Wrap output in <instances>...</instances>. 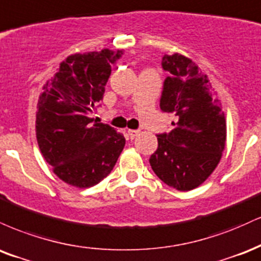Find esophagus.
<instances>
[{
	"label": "esophagus",
	"instance_id": "1",
	"mask_svg": "<svg viewBox=\"0 0 261 261\" xmlns=\"http://www.w3.org/2000/svg\"><path fill=\"white\" fill-rule=\"evenodd\" d=\"M128 136H129L130 139H134L137 136H139V130L136 129H128Z\"/></svg>",
	"mask_w": 261,
	"mask_h": 261
}]
</instances>
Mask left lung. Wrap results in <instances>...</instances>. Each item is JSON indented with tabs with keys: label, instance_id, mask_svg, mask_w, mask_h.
<instances>
[{
	"label": "left lung",
	"instance_id": "1",
	"mask_svg": "<svg viewBox=\"0 0 261 261\" xmlns=\"http://www.w3.org/2000/svg\"><path fill=\"white\" fill-rule=\"evenodd\" d=\"M160 107L178 117L174 129L158 136L159 148L150 156L156 176L177 191L188 192L209 178L226 146V118L217 93L191 58L166 55Z\"/></svg>",
	"mask_w": 261,
	"mask_h": 261
}]
</instances>
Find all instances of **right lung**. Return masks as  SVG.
<instances>
[{
  "mask_svg": "<svg viewBox=\"0 0 261 261\" xmlns=\"http://www.w3.org/2000/svg\"><path fill=\"white\" fill-rule=\"evenodd\" d=\"M122 51L70 55L45 83L36 111V140L52 171L67 185L89 188L115 167L125 139L111 125L88 117L102 99L111 64Z\"/></svg>",
  "mask_w": 261,
  "mask_h": 261,
  "instance_id": "add662e5",
  "label": "right lung"
}]
</instances>
